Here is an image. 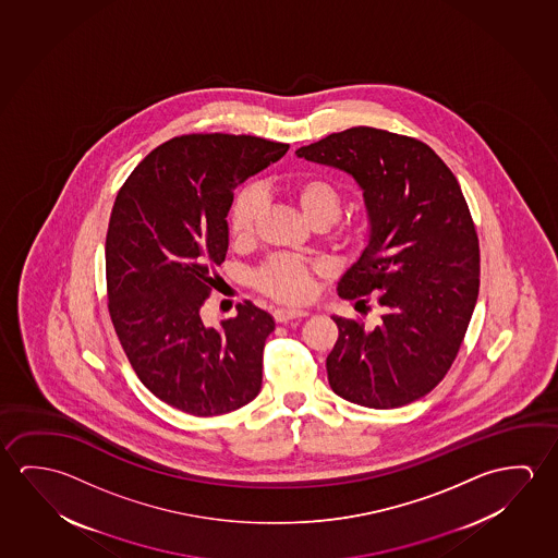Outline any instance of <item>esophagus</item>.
Here are the masks:
<instances>
[{"label": "esophagus", "instance_id": "1", "mask_svg": "<svg viewBox=\"0 0 558 558\" xmlns=\"http://www.w3.org/2000/svg\"><path fill=\"white\" fill-rule=\"evenodd\" d=\"M306 316H308L306 310L277 308L274 312L275 322H279V324H287L291 319L306 318Z\"/></svg>", "mask_w": 558, "mask_h": 558}]
</instances>
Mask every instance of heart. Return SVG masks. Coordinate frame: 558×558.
<instances>
[{"mask_svg": "<svg viewBox=\"0 0 558 558\" xmlns=\"http://www.w3.org/2000/svg\"><path fill=\"white\" fill-rule=\"evenodd\" d=\"M292 195L301 207L306 221L331 225L341 211V197L336 187L322 178L302 180L292 187ZM262 205V195L256 190H242L230 207V232L234 239H248L254 230L257 213ZM259 291L266 292L275 301L296 304L306 301L312 291V266L301 257L277 256L256 274Z\"/></svg>", "mask_w": 558, "mask_h": 558, "instance_id": "heart-1", "label": "heart"}]
</instances>
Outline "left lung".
Segmentation results:
<instances>
[{
    "mask_svg": "<svg viewBox=\"0 0 558 558\" xmlns=\"http://www.w3.org/2000/svg\"><path fill=\"white\" fill-rule=\"evenodd\" d=\"M296 157L343 170L363 190L368 240L337 292L363 306L371 294L386 310L372 329L333 316L329 386L363 408L408 405L450 371L477 304V232L460 184L425 143L364 125Z\"/></svg>",
    "mask_w": 558,
    "mask_h": 558,
    "instance_id": "left-lung-1",
    "label": "left lung"
}]
</instances>
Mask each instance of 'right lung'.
<instances>
[{
    "mask_svg": "<svg viewBox=\"0 0 558 558\" xmlns=\"http://www.w3.org/2000/svg\"><path fill=\"white\" fill-rule=\"evenodd\" d=\"M287 150L254 135H182L150 150L116 197L107 234L110 318L140 380L190 415H225L262 389L274 316L246 302L209 328L199 308L229 250L234 190Z\"/></svg>",
    "mask_w": 558,
    "mask_h": 558,
    "instance_id": "add662e5",
    "label": "right lung"
}]
</instances>
